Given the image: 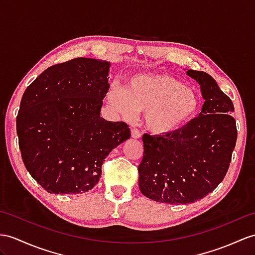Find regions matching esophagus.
<instances>
[{
    "label": "esophagus",
    "instance_id": "obj_1",
    "mask_svg": "<svg viewBox=\"0 0 255 255\" xmlns=\"http://www.w3.org/2000/svg\"><path fill=\"white\" fill-rule=\"evenodd\" d=\"M140 132L138 131L137 128H132L131 129V136L133 138H139L140 137Z\"/></svg>",
    "mask_w": 255,
    "mask_h": 255
}]
</instances>
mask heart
I'll return each mask as SVG.
<instances>
[{"label": "heart", "mask_w": 255, "mask_h": 255, "mask_svg": "<svg viewBox=\"0 0 255 255\" xmlns=\"http://www.w3.org/2000/svg\"><path fill=\"white\" fill-rule=\"evenodd\" d=\"M109 104L124 119L137 110L146 111L145 126L153 134L174 133L197 116L200 101L183 82L162 73H141L128 79L127 88L113 83L107 92Z\"/></svg>", "instance_id": "obj_1"}]
</instances>
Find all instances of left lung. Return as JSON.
<instances>
[{
	"instance_id": "1",
	"label": "left lung",
	"mask_w": 255,
	"mask_h": 255,
	"mask_svg": "<svg viewBox=\"0 0 255 255\" xmlns=\"http://www.w3.org/2000/svg\"><path fill=\"white\" fill-rule=\"evenodd\" d=\"M186 73L200 85L204 104L199 117L174 133L142 135L139 189L161 203H194L213 191L226 175L237 140L232 99L210 74Z\"/></svg>"
}]
</instances>
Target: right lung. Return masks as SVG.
<instances>
[{"instance_id": "obj_1", "label": "right lung", "mask_w": 255, "mask_h": 255, "mask_svg": "<svg viewBox=\"0 0 255 255\" xmlns=\"http://www.w3.org/2000/svg\"><path fill=\"white\" fill-rule=\"evenodd\" d=\"M110 63L74 58L42 72L24 91L16 119L21 158L49 194L91 190L110 151L131 136L101 117Z\"/></svg>"}]
</instances>
